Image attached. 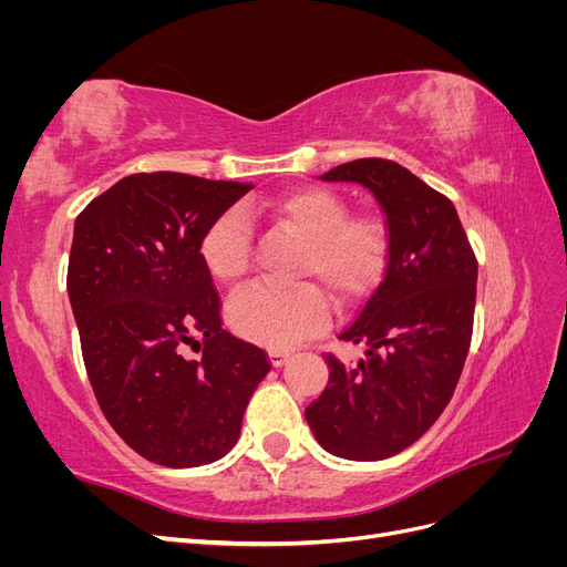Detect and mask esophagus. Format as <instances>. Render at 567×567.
<instances>
[{
  "label": "esophagus",
  "mask_w": 567,
  "mask_h": 567,
  "mask_svg": "<svg viewBox=\"0 0 567 567\" xmlns=\"http://www.w3.org/2000/svg\"><path fill=\"white\" fill-rule=\"evenodd\" d=\"M267 354H269L271 367H281V364L286 362V359L290 357V352H288V350H281V348H271Z\"/></svg>",
  "instance_id": "1"
}]
</instances>
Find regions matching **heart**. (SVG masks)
<instances>
[{"label": "heart", "mask_w": 567, "mask_h": 567, "mask_svg": "<svg viewBox=\"0 0 567 567\" xmlns=\"http://www.w3.org/2000/svg\"><path fill=\"white\" fill-rule=\"evenodd\" d=\"M271 215L305 238L300 274H317L340 302L362 298L381 279L388 260V229L375 215H350L340 194L323 186H298L269 205ZM203 267L219 284H236L250 267V215L234 208L217 215L200 236ZM231 329L269 348H290L319 333L329 321L323 290L252 284L227 305Z\"/></svg>", "instance_id": "heart-1"}]
</instances>
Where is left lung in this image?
Segmentation results:
<instances>
[{"mask_svg": "<svg viewBox=\"0 0 567 567\" xmlns=\"http://www.w3.org/2000/svg\"><path fill=\"white\" fill-rule=\"evenodd\" d=\"M323 182H357L381 203L388 267L338 338L367 346L342 364L323 354L329 383L305 409L326 452L352 461L400 454L450 404L473 336L477 260L454 203L385 158L342 163Z\"/></svg>", "mask_w": 567, "mask_h": 567, "instance_id": "8db88e82", "label": "left lung"}]
</instances>
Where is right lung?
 <instances>
[{"label": "right lung", "mask_w": 567, "mask_h": 567, "mask_svg": "<svg viewBox=\"0 0 567 567\" xmlns=\"http://www.w3.org/2000/svg\"><path fill=\"white\" fill-rule=\"evenodd\" d=\"M250 184L140 173L75 219L68 298L96 402L144 458L192 468L241 433L265 350L221 329L219 296L198 246ZM192 347L198 360L183 352Z\"/></svg>", "instance_id": "add662e5"}]
</instances>
